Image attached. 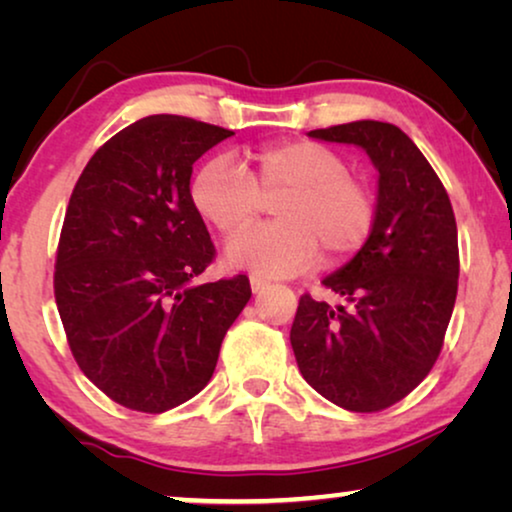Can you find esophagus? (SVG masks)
Segmentation results:
<instances>
[{"label": "esophagus", "instance_id": "34e87169", "mask_svg": "<svg viewBox=\"0 0 512 512\" xmlns=\"http://www.w3.org/2000/svg\"><path fill=\"white\" fill-rule=\"evenodd\" d=\"M249 284H251V291H254V293H261V291H265L270 286L268 279H263V277H258V275H251L249 277Z\"/></svg>", "mask_w": 512, "mask_h": 512}]
</instances>
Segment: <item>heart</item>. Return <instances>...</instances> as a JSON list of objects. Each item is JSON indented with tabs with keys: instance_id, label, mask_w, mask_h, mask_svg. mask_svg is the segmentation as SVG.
<instances>
[{
	"instance_id": "1",
	"label": "heart",
	"mask_w": 512,
	"mask_h": 512,
	"mask_svg": "<svg viewBox=\"0 0 512 512\" xmlns=\"http://www.w3.org/2000/svg\"><path fill=\"white\" fill-rule=\"evenodd\" d=\"M277 221L258 226L228 244L235 268L261 275H293L319 254L326 263L345 261L366 244L375 223V200L349 177L345 158L324 144L277 142L247 156V170L228 156L207 160L191 181L193 207L233 237L256 219L261 195L272 198Z\"/></svg>"
}]
</instances>
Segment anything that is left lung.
Masks as SVG:
<instances>
[{
	"label": "left lung",
	"mask_w": 512,
	"mask_h": 512,
	"mask_svg": "<svg viewBox=\"0 0 512 512\" xmlns=\"http://www.w3.org/2000/svg\"><path fill=\"white\" fill-rule=\"evenodd\" d=\"M307 135L359 146L380 177L366 244L321 279L342 303L300 298L291 347L321 396L377 412L408 396L438 359L457 300V221L429 160L396 125L354 121Z\"/></svg>",
	"instance_id": "obj_1"
}]
</instances>
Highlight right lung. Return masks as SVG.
I'll return each instance as SVG.
<instances>
[{"instance_id": "add662e5", "label": "right lung", "mask_w": 512, "mask_h": 512, "mask_svg": "<svg viewBox=\"0 0 512 512\" xmlns=\"http://www.w3.org/2000/svg\"><path fill=\"white\" fill-rule=\"evenodd\" d=\"M230 135L139 118L97 149L69 198L55 303L83 375L130 410L158 415L205 389L251 298L244 275L195 284L214 244L191 200L193 163Z\"/></svg>"}]
</instances>
